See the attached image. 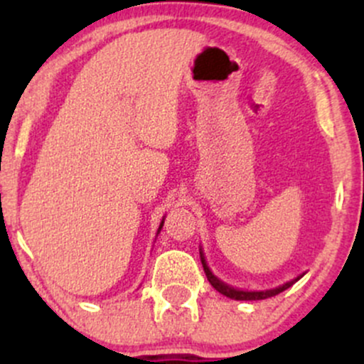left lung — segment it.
Here are the masks:
<instances>
[{"label":"left lung","instance_id":"1","mask_svg":"<svg viewBox=\"0 0 364 364\" xmlns=\"http://www.w3.org/2000/svg\"><path fill=\"white\" fill-rule=\"evenodd\" d=\"M200 260H202V265H203V270H205V275L208 279V282L212 284V287H214L215 291H219L220 294L228 296V298L231 299H237V301H257V299H267V298H272V296L279 294V292L286 291L287 287H291L292 284L296 281H299V277L292 279V281L282 284V286L275 287V289H267V291H241V289H235V287L228 286V284L219 281V279L215 277L214 274L210 272V269H208L207 262H205V257H203V252L202 248H200Z\"/></svg>","mask_w":364,"mask_h":364}]
</instances>
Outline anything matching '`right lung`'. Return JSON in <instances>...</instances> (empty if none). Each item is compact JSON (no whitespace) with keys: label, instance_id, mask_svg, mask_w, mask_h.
<instances>
[{"label":"right lung","instance_id":"right-lung-1","mask_svg":"<svg viewBox=\"0 0 364 364\" xmlns=\"http://www.w3.org/2000/svg\"><path fill=\"white\" fill-rule=\"evenodd\" d=\"M162 225H164V219H162V223H161V225H159V231H161V229H162ZM159 231H157V235H159Z\"/></svg>","mask_w":364,"mask_h":364}]
</instances>
